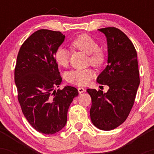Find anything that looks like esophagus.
I'll return each instance as SVG.
<instances>
[{
	"instance_id": "obj_1",
	"label": "esophagus",
	"mask_w": 154,
	"mask_h": 154,
	"mask_svg": "<svg viewBox=\"0 0 154 154\" xmlns=\"http://www.w3.org/2000/svg\"><path fill=\"white\" fill-rule=\"evenodd\" d=\"M85 91V89L83 88H78V92L79 93H82L83 92Z\"/></svg>"
}]
</instances>
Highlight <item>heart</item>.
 I'll return each instance as SVG.
<instances>
[{
  "label": "heart",
  "instance_id": "1",
  "mask_svg": "<svg viewBox=\"0 0 154 154\" xmlns=\"http://www.w3.org/2000/svg\"><path fill=\"white\" fill-rule=\"evenodd\" d=\"M73 48L88 54L89 62L94 66H100L105 61V54L99 48L98 43L87 34H82L77 37L71 43ZM70 53L64 48H59L54 54L56 62L61 66H66L69 62ZM94 77V72L91 69H75L68 72L66 79L69 82L79 86L88 84Z\"/></svg>",
  "mask_w": 154,
  "mask_h": 154
}]
</instances>
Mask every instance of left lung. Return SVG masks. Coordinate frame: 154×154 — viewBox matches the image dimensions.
<instances>
[{
  "instance_id": "8db88e82",
  "label": "left lung",
  "mask_w": 154,
  "mask_h": 154,
  "mask_svg": "<svg viewBox=\"0 0 154 154\" xmlns=\"http://www.w3.org/2000/svg\"><path fill=\"white\" fill-rule=\"evenodd\" d=\"M106 37L108 65L97 82L106 85L109 91L88 89L92 106L91 119L97 128L114 130L122 125L133 106L140 85L137 52L131 40L116 27L98 29Z\"/></svg>"
}]
</instances>
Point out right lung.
I'll return each instance as SVG.
<instances>
[{"label": "right lung", "mask_w": 154, "mask_h": 154, "mask_svg": "<svg viewBox=\"0 0 154 154\" xmlns=\"http://www.w3.org/2000/svg\"><path fill=\"white\" fill-rule=\"evenodd\" d=\"M65 35L61 32L39 29L19 49L14 71L18 100L23 114L37 131L52 135L66 125L67 111L77 88H59L62 79L54 59Z\"/></svg>", "instance_id": "add662e5"}]
</instances>
